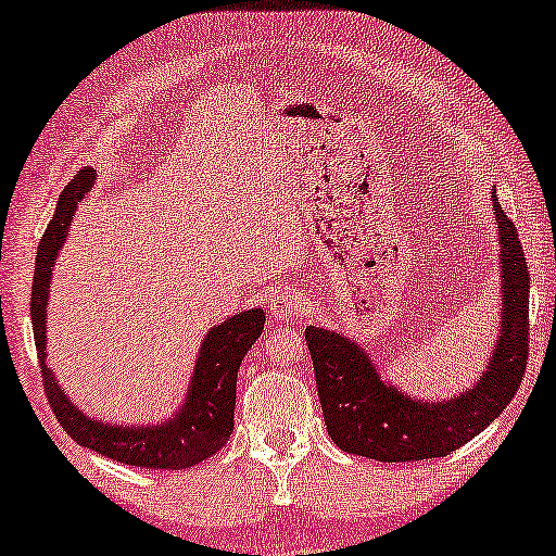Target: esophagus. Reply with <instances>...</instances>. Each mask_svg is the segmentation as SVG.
Instances as JSON below:
<instances>
[{
	"label": "esophagus",
	"mask_w": 556,
	"mask_h": 556,
	"mask_svg": "<svg viewBox=\"0 0 556 556\" xmlns=\"http://www.w3.org/2000/svg\"><path fill=\"white\" fill-rule=\"evenodd\" d=\"M270 314L278 318V321H293L301 311V299L293 291H278L268 303Z\"/></svg>",
	"instance_id": "obj_1"
}]
</instances>
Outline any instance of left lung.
Returning a JSON list of instances; mask_svg holds the SVG:
<instances>
[{"instance_id":"8db88e82","label":"left lung","mask_w":556,"mask_h":556,"mask_svg":"<svg viewBox=\"0 0 556 556\" xmlns=\"http://www.w3.org/2000/svg\"><path fill=\"white\" fill-rule=\"evenodd\" d=\"M501 245V337L483 377L458 397L422 402L387 384L364 349L341 333L306 329L324 422L341 451L382 463L443 458L504 413L529 362V270L519 232L496 194Z\"/></svg>"}]
</instances>
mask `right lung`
<instances>
[{"label": "right lung", "instance_id": "1", "mask_svg": "<svg viewBox=\"0 0 556 556\" xmlns=\"http://www.w3.org/2000/svg\"><path fill=\"white\" fill-rule=\"evenodd\" d=\"M93 169H83L67 181L58 200L55 217L50 219L35 257L29 314H33L35 346L37 354H40L45 394H48L52 413L63 425V430L88 451L126 463V466L154 470L192 468L223 451L232 435L238 369L242 356L263 333L265 314L261 308L240 311V314L230 316L219 326H212L200 346L185 405L166 422L124 428V425H109L83 415V409L73 405L67 394L60 390L58 379L52 377V369L48 367V354H45V344H48V331H45L48 321H45V316H48V311L45 308H48L52 265H55L60 248L65 242L75 207L88 194V189L93 187Z\"/></svg>", "mask_w": 556, "mask_h": 556}]
</instances>
